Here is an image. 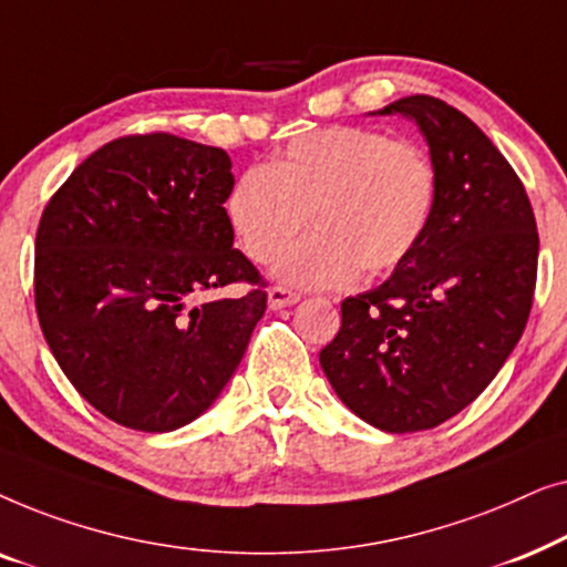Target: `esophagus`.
Segmentation results:
<instances>
[{"instance_id":"34e87169","label":"esophagus","mask_w":567,"mask_h":567,"mask_svg":"<svg viewBox=\"0 0 567 567\" xmlns=\"http://www.w3.org/2000/svg\"><path fill=\"white\" fill-rule=\"evenodd\" d=\"M301 297L297 291L286 289V286H274V289H268V307L270 309H281V307H291L297 305Z\"/></svg>"}]
</instances>
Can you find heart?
<instances>
[{
    "label": "heart",
    "instance_id": "1",
    "mask_svg": "<svg viewBox=\"0 0 567 567\" xmlns=\"http://www.w3.org/2000/svg\"><path fill=\"white\" fill-rule=\"evenodd\" d=\"M439 204L436 165L423 146L371 128L332 126L293 138L266 167L231 183L224 216L252 262L274 260L305 216L312 235L274 262L299 289H343L405 262Z\"/></svg>",
    "mask_w": 567,
    "mask_h": 567
}]
</instances>
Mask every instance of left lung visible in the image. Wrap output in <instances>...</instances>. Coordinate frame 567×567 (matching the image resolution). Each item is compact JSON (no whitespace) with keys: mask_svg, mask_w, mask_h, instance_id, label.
Masks as SVG:
<instances>
[{"mask_svg":"<svg viewBox=\"0 0 567 567\" xmlns=\"http://www.w3.org/2000/svg\"><path fill=\"white\" fill-rule=\"evenodd\" d=\"M371 115L421 131L439 204L421 245L340 305L320 367L346 408L386 433L436 429L493 382L532 312L537 221L522 181L467 115L410 95Z\"/></svg>","mask_w":567,"mask_h":567,"instance_id":"left-lung-1","label":"left lung"}]
</instances>
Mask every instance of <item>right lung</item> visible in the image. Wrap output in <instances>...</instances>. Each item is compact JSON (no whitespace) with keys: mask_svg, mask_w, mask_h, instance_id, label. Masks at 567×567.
Returning a JSON list of instances; mask_svg holds the SVG:
<instances>
[{"mask_svg":"<svg viewBox=\"0 0 567 567\" xmlns=\"http://www.w3.org/2000/svg\"><path fill=\"white\" fill-rule=\"evenodd\" d=\"M224 150L173 134L92 152L49 200L35 235V309L74 390L126 429L165 433L219 398L266 312L235 250ZM247 280L245 298L196 306Z\"/></svg>","mask_w":567,"mask_h":567,"instance_id":"add662e5","label":"right lung"}]
</instances>
